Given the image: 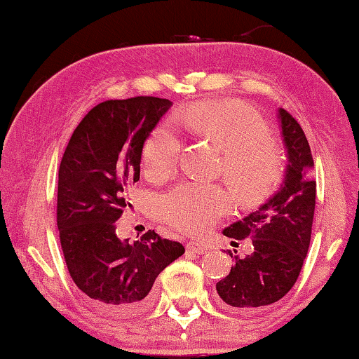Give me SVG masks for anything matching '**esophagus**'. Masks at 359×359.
Masks as SVG:
<instances>
[{
  "label": "esophagus",
  "mask_w": 359,
  "mask_h": 359,
  "mask_svg": "<svg viewBox=\"0 0 359 359\" xmlns=\"http://www.w3.org/2000/svg\"><path fill=\"white\" fill-rule=\"evenodd\" d=\"M186 249H187V252H192V253H197V255H203V253L207 252V247L205 245H202V244H198V242H189V244L186 245Z\"/></svg>",
  "instance_id": "esophagus-1"
}]
</instances>
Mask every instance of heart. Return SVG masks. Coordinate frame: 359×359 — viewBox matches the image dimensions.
<instances>
[{
	"label": "heart",
	"instance_id": "1",
	"mask_svg": "<svg viewBox=\"0 0 359 359\" xmlns=\"http://www.w3.org/2000/svg\"><path fill=\"white\" fill-rule=\"evenodd\" d=\"M186 122L223 152L222 173L244 205L263 202L283 178L284 162L269 140V128L255 109L242 102H202L186 114ZM183 136L175 120L158 123L142 147V162L152 176L168 175L178 163ZM165 222L183 233H202L231 210L223 186L181 183L162 197Z\"/></svg>",
	"mask_w": 359,
	"mask_h": 359
}]
</instances>
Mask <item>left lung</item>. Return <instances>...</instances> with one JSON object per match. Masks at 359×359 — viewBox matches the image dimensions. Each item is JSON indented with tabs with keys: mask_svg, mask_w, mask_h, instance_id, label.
Segmentation results:
<instances>
[{
	"mask_svg": "<svg viewBox=\"0 0 359 359\" xmlns=\"http://www.w3.org/2000/svg\"><path fill=\"white\" fill-rule=\"evenodd\" d=\"M278 120L287 157L283 183L255 212L223 229L233 241L249 237L253 244L247 257L229 253L234 264L217 283L219 299L237 311H252L283 299L299 278L311 241L316 203L311 149L287 110L278 109Z\"/></svg>",
	"mask_w": 359,
	"mask_h": 359,
	"instance_id": "obj_1",
	"label": "left lung"
}]
</instances>
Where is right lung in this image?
Masks as SVG:
<instances>
[{
  "mask_svg": "<svg viewBox=\"0 0 359 359\" xmlns=\"http://www.w3.org/2000/svg\"><path fill=\"white\" fill-rule=\"evenodd\" d=\"M172 101L137 96L97 104L72 135L59 167L57 228L69 273L97 311L128 318L152 302V285L184 253L149 229L120 239L115 222L140 180L144 142Z\"/></svg>",
  "mask_w": 359,
  "mask_h": 359,
  "instance_id": "1",
  "label": "right lung"
}]
</instances>
